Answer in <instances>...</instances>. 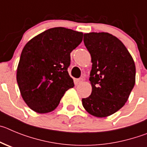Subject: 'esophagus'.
<instances>
[{
    "mask_svg": "<svg viewBox=\"0 0 147 147\" xmlns=\"http://www.w3.org/2000/svg\"><path fill=\"white\" fill-rule=\"evenodd\" d=\"M84 81V79L83 78H79V79H78V80H77V83H78V84H80V83H83V82Z\"/></svg>",
    "mask_w": 147,
    "mask_h": 147,
    "instance_id": "1",
    "label": "esophagus"
}]
</instances>
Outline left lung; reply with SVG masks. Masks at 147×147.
<instances>
[{
	"label": "left lung",
	"instance_id": "left-lung-1",
	"mask_svg": "<svg viewBox=\"0 0 147 147\" xmlns=\"http://www.w3.org/2000/svg\"><path fill=\"white\" fill-rule=\"evenodd\" d=\"M83 42L92 57V91L82 104L92 116H111L125 105L134 87L135 62L125 45L111 34H84Z\"/></svg>",
	"mask_w": 147,
	"mask_h": 147
}]
</instances>
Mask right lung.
I'll return each instance as SVG.
<instances>
[{
  "mask_svg": "<svg viewBox=\"0 0 147 147\" xmlns=\"http://www.w3.org/2000/svg\"><path fill=\"white\" fill-rule=\"evenodd\" d=\"M83 34L66 28L46 30L22 49L17 81L21 96L34 111L46 113L57 108L74 82L67 71L70 53L81 43Z\"/></svg>",
  "mask_w": 147,
  "mask_h": 147,
  "instance_id": "right-lung-1",
  "label": "right lung"
}]
</instances>
